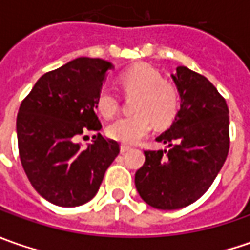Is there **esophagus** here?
<instances>
[{
	"label": "esophagus",
	"instance_id": "obj_1",
	"mask_svg": "<svg viewBox=\"0 0 250 250\" xmlns=\"http://www.w3.org/2000/svg\"><path fill=\"white\" fill-rule=\"evenodd\" d=\"M130 146H126V145H121V153H125V151H129Z\"/></svg>",
	"mask_w": 250,
	"mask_h": 250
}]
</instances>
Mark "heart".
Segmentation results:
<instances>
[{
    "label": "heart",
    "instance_id": "obj_1",
    "mask_svg": "<svg viewBox=\"0 0 250 250\" xmlns=\"http://www.w3.org/2000/svg\"><path fill=\"white\" fill-rule=\"evenodd\" d=\"M125 96L133 97V115L121 117L107 126V135L121 143H135L157 126H167L179 110V91L174 83L164 81L163 75L147 63H136L120 75ZM120 96L103 87L96 99V107L103 117L111 118L120 110Z\"/></svg>",
    "mask_w": 250,
    "mask_h": 250
}]
</instances>
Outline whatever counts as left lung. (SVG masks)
Returning <instances> with one entry per match:
<instances>
[{"instance_id": "8db88e82", "label": "left lung", "mask_w": 250, "mask_h": 250, "mask_svg": "<svg viewBox=\"0 0 250 250\" xmlns=\"http://www.w3.org/2000/svg\"><path fill=\"white\" fill-rule=\"evenodd\" d=\"M172 79L181 110L156 139L168 150H145V164L135 174L140 197L160 210L182 208L203 196L229 150L228 105L214 84L187 66H178Z\"/></svg>"}]
</instances>
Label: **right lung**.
<instances>
[{"label": "right lung", "mask_w": 250, "mask_h": 250, "mask_svg": "<svg viewBox=\"0 0 250 250\" xmlns=\"http://www.w3.org/2000/svg\"><path fill=\"white\" fill-rule=\"evenodd\" d=\"M112 65L100 58H76L44 73L19 107V157L33 188L50 203L76 207L97 193L120 143L94 135L87 149L76 142L100 130L96 99Z\"/></svg>", "instance_id": "1"}]
</instances>
